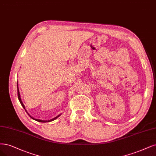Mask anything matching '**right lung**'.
<instances>
[{"label":"right lung","instance_id":"add662e5","mask_svg":"<svg viewBox=\"0 0 156 156\" xmlns=\"http://www.w3.org/2000/svg\"><path fill=\"white\" fill-rule=\"evenodd\" d=\"M17 95H18V98H19V101H20V104H21V105L23 106V107L24 108V109H25V107H24V105H23V102H22V101H21V99H20V92H19V88H18V83H17ZM29 115V114H28ZM61 115V114L60 115H57V117H55V118H53V119H50V120H48V121H44V120H41V119H35V118H34V117H32L31 115H29V116L31 118V119H34V120H35V121H39V122H50V121H53V120H55V119H56L57 117H58Z\"/></svg>","mask_w":156,"mask_h":156}]
</instances>
